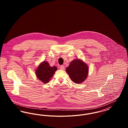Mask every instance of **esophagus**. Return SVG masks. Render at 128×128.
<instances>
[{
    "label": "esophagus",
    "instance_id": "esophagus-1",
    "mask_svg": "<svg viewBox=\"0 0 128 128\" xmlns=\"http://www.w3.org/2000/svg\"><path fill=\"white\" fill-rule=\"evenodd\" d=\"M60 68L62 70H65V66H60Z\"/></svg>",
    "mask_w": 128,
    "mask_h": 128
}]
</instances>
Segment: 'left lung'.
Masks as SVG:
<instances>
[{
  "instance_id": "1",
  "label": "left lung",
  "mask_w": 128,
  "mask_h": 128,
  "mask_svg": "<svg viewBox=\"0 0 128 128\" xmlns=\"http://www.w3.org/2000/svg\"><path fill=\"white\" fill-rule=\"evenodd\" d=\"M72 80L76 84L82 83L87 77L88 68L82 60L75 59L72 60L66 69Z\"/></svg>"
}]
</instances>
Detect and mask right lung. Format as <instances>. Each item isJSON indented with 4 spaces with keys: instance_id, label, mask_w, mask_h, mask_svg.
<instances>
[{
    "instance_id": "right-lung-1",
    "label": "right lung",
    "mask_w": 128,
    "mask_h": 128,
    "mask_svg": "<svg viewBox=\"0 0 128 128\" xmlns=\"http://www.w3.org/2000/svg\"><path fill=\"white\" fill-rule=\"evenodd\" d=\"M56 70V67H51L48 62H43L37 68V77L44 83H48Z\"/></svg>"
}]
</instances>
